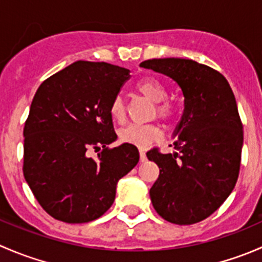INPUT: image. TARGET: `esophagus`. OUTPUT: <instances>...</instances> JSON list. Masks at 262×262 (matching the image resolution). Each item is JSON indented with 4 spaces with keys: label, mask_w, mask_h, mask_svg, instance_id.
Listing matches in <instances>:
<instances>
[{
    "label": "esophagus",
    "mask_w": 262,
    "mask_h": 262,
    "mask_svg": "<svg viewBox=\"0 0 262 262\" xmlns=\"http://www.w3.org/2000/svg\"><path fill=\"white\" fill-rule=\"evenodd\" d=\"M139 161H141V162H146L147 161L146 153H144V150L142 149H139Z\"/></svg>",
    "instance_id": "obj_1"
}]
</instances>
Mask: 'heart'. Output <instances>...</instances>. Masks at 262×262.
<instances>
[{
  "label": "heart",
  "instance_id": "obj_1",
  "mask_svg": "<svg viewBox=\"0 0 262 262\" xmlns=\"http://www.w3.org/2000/svg\"><path fill=\"white\" fill-rule=\"evenodd\" d=\"M136 90L156 102V115L162 120H171L176 115V106L170 101H163L167 96V90L157 78L146 77L136 83ZM109 113L113 120L123 123L126 116V107L121 96H115L109 105ZM161 130L156 124H129L119 130V138L124 143L138 148H146L160 139Z\"/></svg>",
  "mask_w": 262,
  "mask_h": 262
}]
</instances>
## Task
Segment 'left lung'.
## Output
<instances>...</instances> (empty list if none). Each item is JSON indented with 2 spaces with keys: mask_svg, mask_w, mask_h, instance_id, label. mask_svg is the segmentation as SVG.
<instances>
[{
  "mask_svg": "<svg viewBox=\"0 0 262 262\" xmlns=\"http://www.w3.org/2000/svg\"><path fill=\"white\" fill-rule=\"evenodd\" d=\"M141 67L172 78L185 97L173 142L179 152H147L160 167L149 190L153 208L170 223L202 222L223 204L238 179L244 130L233 91L222 73L191 59H148Z\"/></svg>",
  "mask_w": 262,
  "mask_h": 262,
  "instance_id": "8db88e82",
  "label": "left lung"
}]
</instances>
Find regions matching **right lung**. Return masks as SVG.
<instances>
[{
  "label": "right lung",
  "mask_w": 262,
  "mask_h": 262,
  "mask_svg": "<svg viewBox=\"0 0 262 262\" xmlns=\"http://www.w3.org/2000/svg\"><path fill=\"white\" fill-rule=\"evenodd\" d=\"M129 73L110 63L77 60L36 90L24 126L23 172L53 218H100L114 203L119 179L138 163L136 146L109 148L116 139L109 105Z\"/></svg>",
  "instance_id": "add662e5"
}]
</instances>
